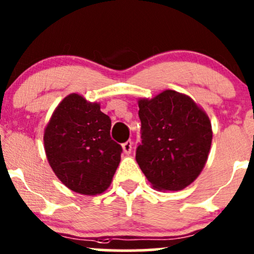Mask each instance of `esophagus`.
I'll return each mask as SVG.
<instances>
[{"instance_id": "1", "label": "esophagus", "mask_w": 254, "mask_h": 254, "mask_svg": "<svg viewBox=\"0 0 254 254\" xmlns=\"http://www.w3.org/2000/svg\"><path fill=\"white\" fill-rule=\"evenodd\" d=\"M132 146H133V142L130 140H127L126 142L122 144V150H124V152L126 153V155H129V153L132 152Z\"/></svg>"}]
</instances>
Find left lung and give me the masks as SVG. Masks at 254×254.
Returning <instances> with one entry per match:
<instances>
[{
	"instance_id": "8db88e82",
	"label": "left lung",
	"mask_w": 254,
	"mask_h": 254,
	"mask_svg": "<svg viewBox=\"0 0 254 254\" xmlns=\"http://www.w3.org/2000/svg\"><path fill=\"white\" fill-rule=\"evenodd\" d=\"M141 142L135 159L157 190H180L192 184L209 157V116L190 97L165 90L138 101Z\"/></svg>"
}]
</instances>
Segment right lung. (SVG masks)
<instances>
[{
    "label": "right lung",
    "mask_w": 254,
    "mask_h": 254,
    "mask_svg": "<svg viewBox=\"0 0 254 254\" xmlns=\"http://www.w3.org/2000/svg\"><path fill=\"white\" fill-rule=\"evenodd\" d=\"M112 120L97 102L78 93L64 97L44 129L51 169L69 190L97 195L108 190L121 161L122 147L110 138Z\"/></svg>",
    "instance_id": "right-lung-1"
}]
</instances>
